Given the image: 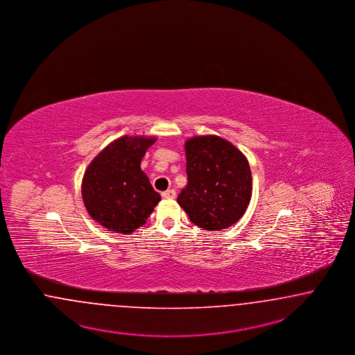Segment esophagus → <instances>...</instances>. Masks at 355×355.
<instances>
[{
	"instance_id": "34e87169",
	"label": "esophagus",
	"mask_w": 355,
	"mask_h": 355,
	"mask_svg": "<svg viewBox=\"0 0 355 355\" xmlns=\"http://www.w3.org/2000/svg\"><path fill=\"white\" fill-rule=\"evenodd\" d=\"M161 196H162L164 199H174V198H175V191H174L173 189H171V190H166V191H164Z\"/></svg>"
}]
</instances>
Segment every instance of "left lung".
<instances>
[{
  "mask_svg": "<svg viewBox=\"0 0 355 355\" xmlns=\"http://www.w3.org/2000/svg\"><path fill=\"white\" fill-rule=\"evenodd\" d=\"M184 152L187 186L177 202L190 220L206 231L240 220L252 198V171L243 152L215 135L189 139Z\"/></svg>",
  "mask_w": 355,
  "mask_h": 355,
  "instance_id": "left-lung-1",
  "label": "left lung"
}]
</instances>
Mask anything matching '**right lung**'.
Masks as SVG:
<instances>
[{"mask_svg":"<svg viewBox=\"0 0 355 355\" xmlns=\"http://www.w3.org/2000/svg\"><path fill=\"white\" fill-rule=\"evenodd\" d=\"M156 137L122 136L102 149L83 178L86 211L107 231L130 234L144 225L161 200L140 162Z\"/></svg>","mask_w":355,"mask_h":355,"instance_id":"add662e5","label":"right lung"}]
</instances>
